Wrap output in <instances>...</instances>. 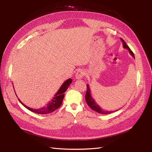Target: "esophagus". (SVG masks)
Returning <instances> with one entry per match:
<instances>
[{"mask_svg": "<svg viewBox=\"0 0 152 152\" xmlns=\"http://www.w3.org/2000/svg\"><path fill=\"white\" fill-rule=\"evenodd\" d=\"M84 75H85V72H84V70H78L77 72L76 73L75 78L77 79H81L82 78L84 77Z\"/></svg>", "mask_w": 152, "mask_h": 152, "instance_id": "esophagus-1", "label": "esophagus"}]
</instances>
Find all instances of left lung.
Instances as JSON below:
<instances>
[{"label":"left lung","instance_id":"1","mask_svg":"<svg viewBox=\"0 0 152 152\" xmlns=\"http://www.w3.org/2000/svg\"><path fill=\"white\" fill-rule=\"evenodd\" d=\"M121 40L122 41V44H123V48L124 49H126L129 50V52L130 54L131 55V56L135 58L134 57V53H132V50H131V49L129 48L128 45L126 44V42L124 41L121 38ZM87 91H86V103L87 104V105L89 106V107L92 109L94 111H95L96 112H98V113H101V114H109V113H113L114 112H116L117 111V110H115V111H107V110H103V108H101L97 104V103H96L94 99H93V98L91 96V90H90V87H89V86L88 84H87Z\"/></svg>","mask_w":152,"mask_h":152}]
</instances>
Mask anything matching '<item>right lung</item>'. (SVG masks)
Masks as SVG:
<instances>
[{
  "label": "right lung",
  "mask_w": 152,
  "mask_h": 152,
  "mask_svg": "<svg viewBox=\"0 0 152 152\" xmlns=\"http://www.w3.org/2000/svg\"><path fill=\"white\" fill-rule=\"evenodd\" d=\"M72 82V79H69L66 80L65 82H64V83L61 85L60 88L59 89V90L58 91L56 94L54 95L51 101L49 102L45 106V107H43L42 108H40L38 109H33L31 108L26 107V105H25L21 102L19 98H18V100H19V102L23 105L26 108L30 110V111L32 112L39 113V114H48L50 113H52L54 111H55L56 109H58L62 104L64 96H65V92L67 90L68 87L70 85Z\"/></svg>",
  "instance_id": "add662e5"
}]
</instances>
